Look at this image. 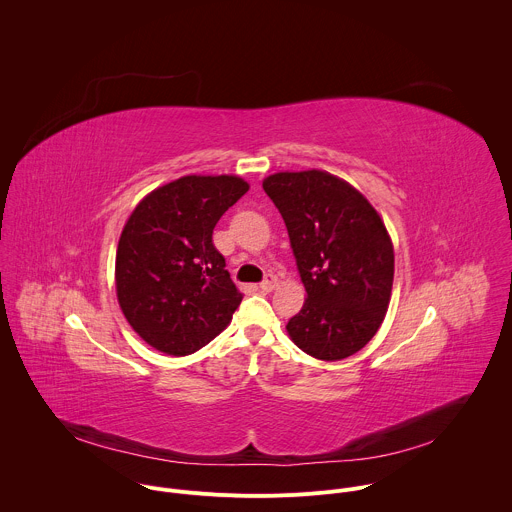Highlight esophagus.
Segmentation results:
<instances>
[{"instance_id": "esophagus-1", "label": "esophagus", "mask_w": 512, "mask_h": 512, "mask_svg": "<svg viewBox=\"0 0 512 512\" xmlns=\"http://www.w3.org/2000/svg\"><path fill=\"white\" fill-rule=\"evenodd\" d=\"M276 284H278V278H276L274 274H266L264 280H262V284H260V288H262L264 292H272V290L276 288Z\"/></svg>"}]
</instances>
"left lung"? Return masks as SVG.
<instances>
[{
  "mask_svg": "<svg viewBox=\"0 0 512 512\" xmlns=\"http://www.w3.org/2000/svg\"><path fill=\"white\" fill-rule=\"evenodd\" d=\"M262 186L286 222L308 294L286 326L290 338L324 361L353 355L375 336L391 298L395 258L383 220L330 172H276Z\"/></svg>",
  "mask_w": 512,
  "mask_h": 512,
  "instance_id": "left-lung-1",
  "label": "left lung"
}]
</instances>
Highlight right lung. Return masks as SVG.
<instances>
[{
  "instance_id": "add662e5",
  "label": "right lung",
  "mask_w": 512,
  "mask_h": 512,
  "mask_svg": "<svg viewBox=\"0 0 512 512\" xmlns=\"http://www.w3.org/2000/svg\"><path fill=\"white\" fill-rule=\"evenodd\" d=\"M246 192L238 176H182L145 196L127 220L117 298L131 328L155 349L188 355L230 324L242 294L212 232Z\"/></svg>"
}]
</instances>
